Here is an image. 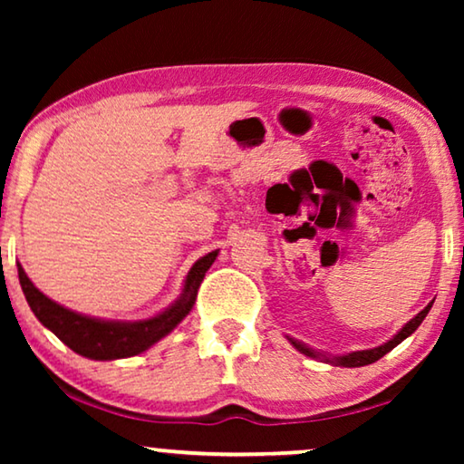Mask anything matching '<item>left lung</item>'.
Segmentation results:
<instances>
[{
  "mask_svg": "<svg viewBox=\"0 0 464 464\" xmlns=\"http://www.w3.org/2000/svg\"><path fill=\"white\" fill-rule=\"evenodd\" d=\"M431 309V303L428 304L426 309L420 311L418 315H415L411 321H407V324L403 325V329H399L397 335H392L389 342H384L382 345H379V348H371V350H358V352H350V354H343V356H327V354H321V352L309 348V345H304L303 342L298 340H293V337H288V342L295 345V348L298 352H303L304 356H311V358H319L324 360V362L327 364H334V366H345V368H356V366H366V364H372L376 362V360L382 358L387 352H391L395 345L401 343L405 337H410L415 329L420 327V324L423 319H426V315Z\"/></svg>",
  "mask_w": 464,
  "mask_h": 464,
  "instance_id": "8db88e82",
  "label": "left lung"
}]
</instances>
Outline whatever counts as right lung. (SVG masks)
I'll return each mask as SVG.
<instances>
[{
  "instance_id": "obj_1",
  "label": "right lung",
  "mask_w": 464,
  "mask_h": 464,
  "mask_svg": "<svg viewBox=\"0 0 464 464\" xmlns=\"http://www.w3.org/2000/svg\"><path fill=\"white\" fill-rule=\"evenodd\" d=\"M217 256L218 249L200 257L192 266L190 272H188L182 295L178 296V301L171 303L160 315L143 321H106L82 315V313L61 307L59 303H54L49 296L43 295L33 285V280L26 276V272L20 264L18 278L36 319L46 329H51L63 343L69 345L75 354L92 360H119L137 356L140 352L149 350L161 337H166L192 311L200 282L204 280V274H207V270L217 260Z\"/></svg>"
}]
</instances>
